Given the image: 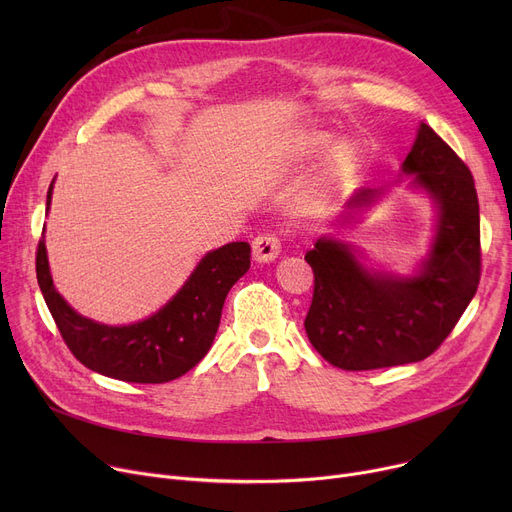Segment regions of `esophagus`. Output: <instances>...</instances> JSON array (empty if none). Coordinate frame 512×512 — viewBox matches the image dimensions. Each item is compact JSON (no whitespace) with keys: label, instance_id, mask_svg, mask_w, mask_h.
Wrapping results in <instances>:
<instances>
[{"label":"esophagus","instance_id":"esophagus-1","mask_svg":"<svg viewBox=\"0 0 512 512\" xmlns=\"http://www.w3.org/2000/svg\"><path fill=\"white\" fill-rule=\"evenodd\" d=\"M280 238L276 234H259L253 240V257L259 263H270L280 255Z\"/></svg>","mask_w":512,"mask_h":512}]
</instances>
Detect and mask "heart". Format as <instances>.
I'll list each match as a JSON object with an SVG mask.
<instances>
[{"mask_svg":"<svg viewBox=\"0 0 512 512\" xmlns=\"http://www.w3.org/2000/svg\"><path fill=\"white\" fill-rule=\"evenodd\" d=\"M328 137L321 132H309L307 137L299 143V159L309 161L315 157L321 149H324ZM359 164V149L353 141L342 139L330 147V151L324 157V164L319 168L317 180H315V193L317 197H330L336 193V188L353 174V170Z\"/></svg>","mask_w":512,"mask_h":512,"instance_id":"b5f03b06","label":"heart"}]
</instances>
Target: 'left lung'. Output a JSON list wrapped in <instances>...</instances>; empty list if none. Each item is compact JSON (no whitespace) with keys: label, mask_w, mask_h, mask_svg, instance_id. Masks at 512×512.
<instances>
[{"label":"left lung","mask_w":512,"mask_h":512,"mask_svg":"<svg viewBox=\"0 0 512 512\" xmlns=\"http://www.w3.org/2000/svg\"><path fill=\"white\" fill-rule=\"evenodd\" d=\"M402 174L429 195L438 213L432 247L413 276L371 270L357 247L330 236L305 255L315 276L305 317L309 342L346 371L423 361L446 340L477 292L479 203L469 168L421 122ZM382 195L384 188H359L342 218H355Z\"/></svg>","instance_id":"left-lung-1"}]
</instances>
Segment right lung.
<instances>
[{
    "label": "right lung",
    "instance_id": "add662e5",
    "mask_svg": "<svg viewBox=\"0 0 512 512\" xmlns=\"http://www.w3.org/2000/svg\"><path fill=\"white\" fill-rule=\"evenodd\" d=\"M53 182L47 191V211ZM251 267L249 242L209 251L174 297L137 324L105 326L76 313L53 286L45 240L37 249V280L49 313L72 355L107 378L132 384L172 382L211 348L230 288Z\"/></svg>",
    "mask_w": 512,
    "mask_h": 512
}]
</instances>
